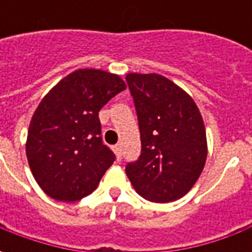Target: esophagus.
<instances>
[{"instance_id":"esophagus-1","label":"esophagus","mask_w":252,"mask_h":252,"mask_svg":"<svg viewBox=\"0 0 252 252\" xmlns=\"http://www.w3.org/2000/svg\"><path fill=\"white\" fill-rule=\"evenodd\" d=\"M113 151L116 154V159H117V162H120L121 160V146L120 144H116L115 147H113Z\"/></svg>"}]
</instances>
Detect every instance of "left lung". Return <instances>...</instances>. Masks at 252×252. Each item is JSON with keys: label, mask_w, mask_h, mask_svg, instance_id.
Here are the masks:
<instances>
[{"label": "left lung", "mask_w": 252, "mask_h": 252, "mask_svg": "<svg viewBox=\"0 0 252 252\" xmlns=\"http://www.w3.org/2000/svg\"><path fill=\"white\" fill-rule=\"evenodd\" d=\"M137 112L142 154L126 173L139 194L154 202L180 200L204 170L208 143L194 99L160 74H126Z\"/></svg>", "instance_id": "left-lung-1"}]
</instances>
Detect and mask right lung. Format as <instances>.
Returning <instances> with one entry per match:
<instances>
[{"label":"right lung","mask_w":252,"mask_h":252,"mask_svg":"<svg viewBox=\"0 0 252 252\" xmlns=\"http://www.w3.org/2000/svg\"><path fill=\"white\" fill-rule=\"evenodd\" d=\"M126 89L117 74L79 68L43 97L30 123L25 153L48 197L72 202L97 188L115 160L102 144L98 112Z\"/></svg>","instance_id":"add662e5"}]
</instances>
